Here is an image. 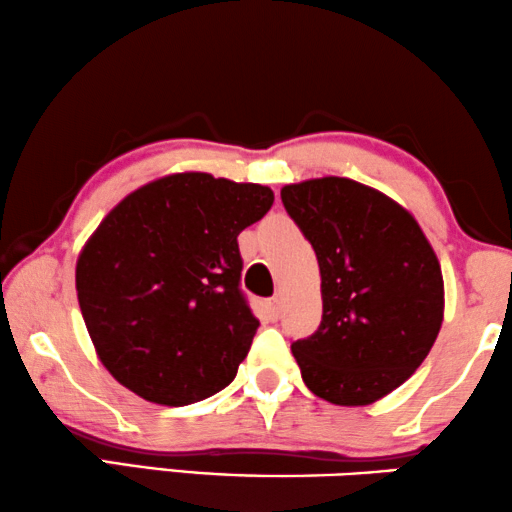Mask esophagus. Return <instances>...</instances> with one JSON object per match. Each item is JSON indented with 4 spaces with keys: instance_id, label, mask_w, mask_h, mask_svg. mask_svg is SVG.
Wrapping results in <instances>:
<instances>
[{
    "instance_id": "esophagus-1",
    "label": "esophagus",
    "mask_w": 512,
    "mask_h": 512,
    "mask_svg": "<svg viewBox=\"0 0 512 512\" xmlns=\"http://www.w3.org/2000/svg\"><path fill=\"white\" fill-rule=\"evenodd\" d=\"M265 309H268V316L270 318H279V311H281V300L279 298H272L265 302Z\"/></svg>"
}]
</instances>
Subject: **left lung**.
I'll list each match as a JSON object with an SVG mask.
<instances>
[{"label":"left lung","instance_id":"1","mask_svg":"<svg viewBox=\"0 0 512 512\" xmlns=\"http://www.w3.org/2000/svg\"><path fill=\"white\" fill-rule=\"evenodd\" d=\"M316 251L323 318L291 351L302 381L337 406L374 404L432 351L443 323V274L406 207L348 177L281 189Z\"/></svg>","mask_w":512,"mask_h":512}]
</instances>
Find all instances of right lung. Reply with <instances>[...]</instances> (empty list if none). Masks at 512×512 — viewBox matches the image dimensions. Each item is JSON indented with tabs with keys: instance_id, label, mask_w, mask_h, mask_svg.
Wrapping results in <instances>:
<instances>
[{
	"instance_id": "1",
	"label": "right lung",
	"mask_w": 512,
	"mask_h": 512,
	"mask_svg": "<svg viewBox=\"0 0 512 512\" xmlns=\"http://www.w3.org/2000/svg\"><path fill=\"white\" fill-rule=\"evenodd\" d=\"M272 203L261 184L173 173L103 217L78 256L76 291L115 381L187 406L235 379L258 330L240 291L238 235Z\"/></svg>"
}]
</instances>
